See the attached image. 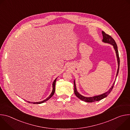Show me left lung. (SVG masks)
<instances>
[{
	"instance_id": "obj_1",
	"label": "left lung",
	"mask_w": 130,
	"mask_h": 130,
	"mask_svg": "<svg viewBox=\"0 0 130 130\" xmlns=\"http://www.w3.org/2000/svg\"><path fill=\"white\" fill-rule=\"evenodd\" d=\"M102 35H103L102 42L105 43H107V44H109L110 45H112L113 46V48L116 52V57H117V63H118V69H117V71L116 76V78L117 77L118 74L119 69V64H120V60H119V53H118L117 46V44H116L115 41H114V40L110 35L106 34L104 31H102ZM73 82H74V92H75V94L76 95V96L78 98H79L80 100L84 101L85 102H95V101L101 100L103 99V98L106 97L108 95V94L110 93V91H112V90L114 87V85L115 84V81L113 83L112 87H111L109 89V90L105 92V93H103L100 95L95 96L93 97H84V96H82V95H81L79 92L77 91V89L76 88V82H75V80H74Z\"/></svg>"
}]
</instances>
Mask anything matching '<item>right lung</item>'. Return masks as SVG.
Masks as SVG:
<instances>
[{"mask_svg": "<svg viewBox=\"0 0 130 130\" xmlns=\"http://www.w3.org/2000/svg\"><path fill=\"white\" fill-rule=\"evenodd\" d=\"M57 78H58V77H57ZM57 78L54 80V81H53V83H52V92H51V94L49 95V96L48 97H47L46 99H45V100H43V101H40V102H31V103H33V104H41V103H44V102H45L46 101H47V100H48L50 98H51V97H52V96L54 95V94L55 89V82H56V80H57ZM27 102H29V103H31V102H29V101H27Z\"/></svg>", "mask_w": 130, "mask_h": 130, "instance_id": "right-lung-1", "label": "right lung"}]
</instances>
